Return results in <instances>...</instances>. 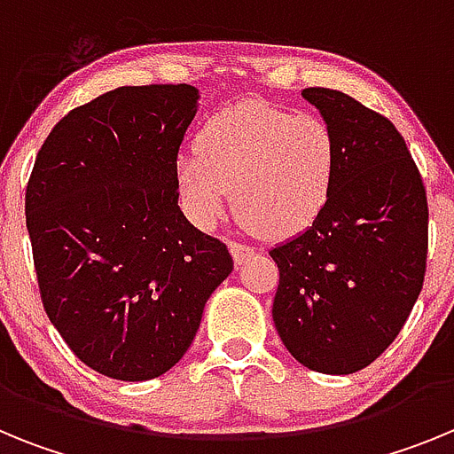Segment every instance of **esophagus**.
<instances>
[{
  "instance_id": "1",
  "label": "esophagus",
  "mask_w": 454,
  "mask_h": 454,
  "mask_svg": "<svg viewBox=\"0 0 454 454\" xmlns=\"http://www.w3.org/2000/svg\"><path fill=\"white\" fill-rule=\"evenodd\" d=\"M230 252L231 256H234L236 266H243V263L254 254V250H252L250 246H243V243H236V240H230Z\"/></svg>"
}]
</instances>
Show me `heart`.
<instances>
[{"label":"heart","instance_id":"obj_1","mask_svg":"<svg viewBox=\"0 0 454 454\" xmlns=\"http://www.w3.org/2000/svg\"><path fill=\"white\" fill-rule=\"evenodd\" d=\"M339 161V138L320 115L243 102L202 124L198 152H184L175 163V184L200 230L215 227L234 198L247 227L288 239L320 218Z\"/></svg>","mask_w":454,"mask_h":454}]
</instances>
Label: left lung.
Returning a JSON list of instances; mask_svg holds the SVG:
<instances>
[{
    "label": "left lung",
    "instance_id": "1",
    "mask_svg": "<svg viewBox=\"0 0 454 454\" xmlns=\"http://www.w3.org/2000/svg\"><path fill=\"white\" fill-rule=\"evenodd\" d=\"M339 138L332 198L309 230L270 250L272 320L302 366L350 375L382 355L419 300L427 198L391 120L332 88H304Z\"/></svg>",
    "mask_w": 454,
    "mask_h": 454
}]
</instances>
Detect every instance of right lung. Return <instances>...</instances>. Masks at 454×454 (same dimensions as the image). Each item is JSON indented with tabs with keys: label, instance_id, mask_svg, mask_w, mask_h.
<instances>
[{
	"label": "right lung",
	"instance_id": "add662e5",
	"mask_svg": "<svg viewBox=\"0 0 454 454\" xmlns=\"http://www.w3.org/2000/svg\"><path fill=\"white\" fill-rule=\"evenodd\" d=\"M198 108L188 83L120 86L70 111L35 156L24 211L40 298L99 375L170 371L234 270L179 208L175 163Z\"/></svg>",
	"mask_w": 454,
	"mask_h": 454
}]
</instances>
